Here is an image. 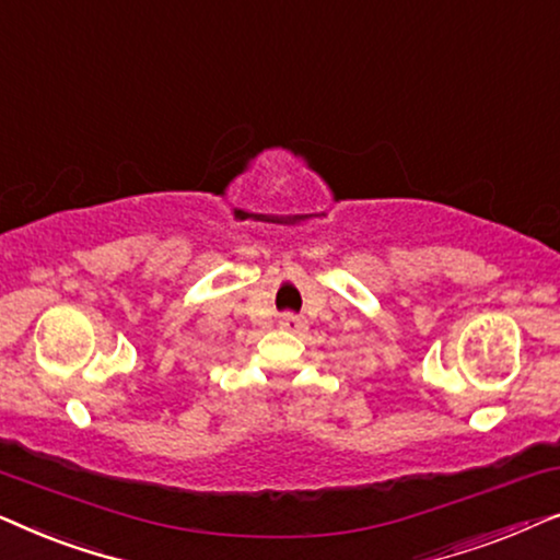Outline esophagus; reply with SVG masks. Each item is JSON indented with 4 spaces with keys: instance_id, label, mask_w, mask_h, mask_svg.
<instances>
[{
    "instance_id": "obj_1",
    "label": "esophagus",
    "mask_w": 560,
    "mask_h": 560,
    "mask_svg": "<svg viewBox=\"0 0 560 560\" xmlns=\"http://www.w3.org/2000/svg\"><path fill=\"white\" fill-rule=\"evenodd\" d=\"M280 326L285 328V331H303V328H305V318L298 316V313H282V316H280Z\"/></svg>"
}]
</instances>
